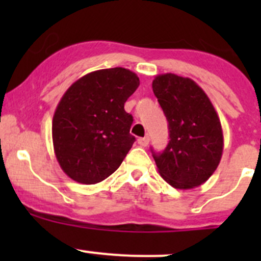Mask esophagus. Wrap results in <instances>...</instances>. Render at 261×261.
I'll return each mask as SVG.
<instances>
[{"mask_svg": "<svg viewBox=\"0 0 261 261\" xmlns=\"http://www.w3.org/2000/svg\"><path fill=\"white\" fill-rule=\"evenodd\" d=\"M149 140H150V139L147 138V136H145V138H140V139H138V144L140 146L146 147L147 145H149Z\"/></svg>", "mask_w": 261, "mask_h": 261, "instance_id": "esophagus-1", "label": "esophagus"}]
</instances>
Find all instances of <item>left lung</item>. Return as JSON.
Segmentation results:
<instances>
[{
    "mask_svg": "<svg viewBox=\"0 0 261 261\" xmlns=\"http://www.w3.org/2000/svg\"><path fill=\"white\" fill-rule=\"evenodd\" d=\"M152 91L169 123V144L162 154H152L159 174L177 189L196 188L220 164V117L208 96L191 78L159 74L152 81Z\"/></svg>",
    "mask_w": 261,
    "mask_h": 261,
    "instance_id": "obj_1",
    "label": "left lung"
}]
</instances>
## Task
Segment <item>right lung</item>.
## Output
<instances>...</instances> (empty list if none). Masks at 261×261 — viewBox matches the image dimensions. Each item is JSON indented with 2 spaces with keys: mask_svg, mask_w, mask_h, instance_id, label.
<instances>
[{
  "mask_svg": "<svg viewBox=\"0 0 261 261\" xmlns=\"http://www.w3.org/2000/svg\"><path fill=\"white\" fill-rule=\"evenodd\" d=\"M140 84L125 68L88 73L60 98L53 116V145L63 172L82 184L105 180L121 165L135 138L123 105Z\"/></svg>",
  "mask_w": 261,
  "mask_h": 261,
  "instance_id": "obj_1",
  "label": "right lung"
}]
</instances>
